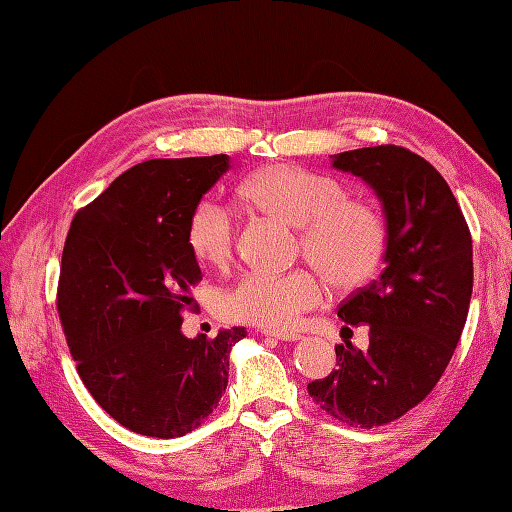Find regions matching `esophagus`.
Masks as SVG:
<instances>
[{"instance_id":"esophagus-1","label":"esophagus","mask_w":512,"mask_h":512,"mask_svg":"<svg viewBox=\"0 0 512 512\" xmlns=\"http://www.w3.org/2000/svg\"><path fill=\"white\" fill-rule=\"evenodd\" d=\"M262 335L273 337V339H280V342H297V339H301V335L286 333V331H262Z\"/></svg>"}]
</instances>
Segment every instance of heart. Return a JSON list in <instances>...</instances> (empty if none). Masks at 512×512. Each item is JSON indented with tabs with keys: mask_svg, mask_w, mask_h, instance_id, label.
Instances as JSON below:
<instances>
[{
	"mask_svg": "<svg viewBox=\"0 0 512 512\" xmlns=\"http://www.w3.org/2000/svg\"><path fill=\"white\" fill-rule=\"evenodd\" d=\"M239 196L245 205L301 228V254L337 288H354L380 267L386 226L376 209L348 200L342 181L294 164H273L247 177ZM188 247L203 265L222 267L235 250V224L220 198L207 196L188 222ZM324 284L316 271H254L222 297L228 320L284 331L297 327L307 309L322 301Z\"/></svg>",
	"mask_w": 512,
	"mask_h": 512,
	"instance_id": "heart-1",
	"label": "heart"
}]
</instances>
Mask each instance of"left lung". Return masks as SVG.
I'll return each instance as SVG.
<instances>
[{
    "label": "left lung",
    "mask_w": 512,
    "mask_h": 512,
    "mask_svg": "<svg viewBox=\"0 0 512 512\" xmlns=\"http://www.w3.org/2000/svg\"><path fill=\"white\" fill-rule=\"evenodd\" d=\"M331 160L380 200L384 271L337 312L369 324L367 350L335 346L337 369L307 391L337 421L371 429L421 404L451 361L472 297V237L448 183L416 153L380 145Z\"/></svg>",
    "instance_id": "8db88e82"
}]
</instances>
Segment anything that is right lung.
<instances>
[{
  "label": "right lung",
  "mask_w": 512,
  "mask_h": 512,
  "mask_svg": "<svg viewBox=\"0 0 512 512\" xmlns=\"http://www.w3.org/2000/svg\"><path fill=\"white\" fill-rule=\"evenodd\" d=\"M230 168L226 153L147 160L74 215L57 309L87 391L130 431L179 438L218 408L243 327L181 333L203 280L188 247L194 207Z\"/></svg>",
  "instance_id": "1"
}]
</instances>
